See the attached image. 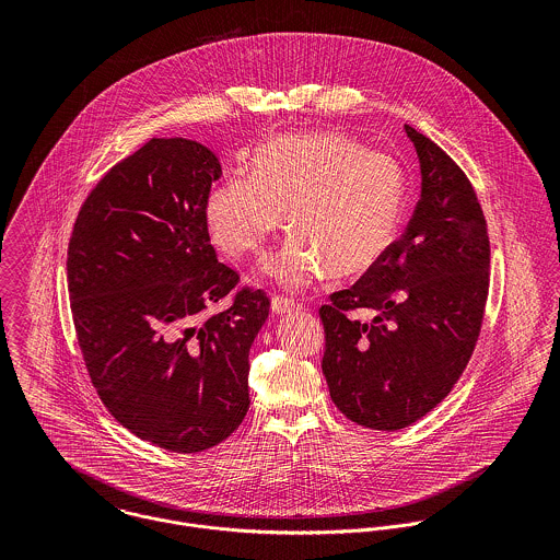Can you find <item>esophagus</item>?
<instances>
[{
    "instance_id": "34e87169",
    "label": "esophagus",
    "mask_w": 560,
    "mask_h": 560,
    "mask_svg": "<svg viewBox=\"0 0 560 560\" xmlns=\"http://www.w3.org/2000/svg\"><path fill=\"white\" fill-rule=\"evenodd\" d=\"M304 306L298 304L295 300L291 298H284V295H273L271 298V313L276 315H284V313H295V311H302Z\"/></svg>"
}]
</instances>
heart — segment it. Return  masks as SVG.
I'll list each match as a JSON object with an SVG mask.
<instances>
[{
	"mask_svg": "<svg viewBox=\"0 0 560 560\" xmlns=\"http://www.w3.org/2000/svg\"><path fill=\"white\" fill-rule=\"evenodd\" d=\"M407 178L384 153L342 133L280 138L252 158V176L231 174L207 200L213 241L231 256H258L271 233L293 231L267 262L284 287L327 271L355 278L377 267L399 240Z\"/></svg>",
	"mask_w": 560,
	"mask_h": 560,
	"instance_id": "obj_1",
	"label": "heart"
}]
</instances>
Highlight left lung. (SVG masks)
<instances>
[{
  "label": "left lung",
  "mask_w": 560,
  "mask_h": 560,
  "mask_svg": "<svg viewBox=\"0 0 560 560\" xmlns=\"http://www.w3.org/2000/svg\"><path fill=\"white\" fill-rule=\"evenodd\" d=\"M420 160L416 211L386 258L320 306L323 375L353 422L399 431L453 390L479 340L489 291V235L464 170L405 125ZM358 310H371L369 324Z\"/></svg>",
  "instance_id": "1"
}]
</instances>
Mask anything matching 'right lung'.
I'll list each match as a JSON object with an SVG mask.
<instances>
[{
    "label": "right lung",
    "instance_id": "right-lung-1",
    "mask_svg": "<svg viewBox=\"0 0 560 560\" xmlns=\"http://www.w3.org/2000/svg\"><path fill=\"white\" fill-rule=\"evenodd\" d=\"M222 176L200 142L153 138L88 194L69 241V295L81 355L103 405L138 438L200 453L247 413L249 347L269 298L241 287L209 240L207 200Z\"/></svg>",
    "mask_w": 560,
    "mask_h": 560
}]
</instances>
